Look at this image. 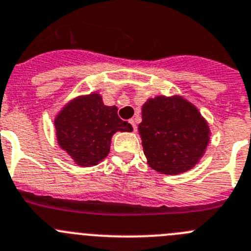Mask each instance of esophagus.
Returning a JSON list of instances; mask_svg holds the SVG:
<instances>
[{
	"label": "esophagus",
	"instance_id": "esophagus-1",
	"mask_svg": "<svg viewBox=\"0 0 251 251\" xmlns=\"http://www.w3.org/2000/svg\"><path fill=\"white\" fill-rule=\"evenodd\" d=\"M130 124H131V126H132L133 131H136L137 125H136V121H135V119H131V120H130Z\"/></svg>",
	"mask_w": 251,
	"mask_h": 251
}]
</instances>
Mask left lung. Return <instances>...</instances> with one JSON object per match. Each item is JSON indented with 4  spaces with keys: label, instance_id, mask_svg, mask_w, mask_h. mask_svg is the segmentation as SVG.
<instances>
[{
    "label": "left lung",
    "instance_id": "left-lung-1",
    "mask_svg": "<svg viewBox=\"0 0 251 251\" xmlns=\"http://www.w3.org/2000/svg\"><path fill=\"white\" fill-rule=\"evenodd\" d=\"M139 132L149 166L163 175L191 170L209 142L205 120L181 97L147 100L142 106Z\"/></svg>",
    "mask_w": 251,
    "mask_h": 251
}]
</instances>
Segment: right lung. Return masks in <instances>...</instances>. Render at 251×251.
Wrapping results in <instances>:
<instances>
[{
  "label": "right lung",
  "mask_w": 251,
  "mask_h": 251,
  "mask_svg": "<svg viewBox=\"0 0 251 251\" xmlns=\"http://www.w3.org/2000/svg\"><path fill=\"white\" fill-rule=\"evenodd\" d=\"M59 146L76 165L89 167L104 160L116 131H132L118 116V107L106 106L94 93L70 101L54 120Z\"/></svg>",
  "instance_id": "1"
}]
</instances>
